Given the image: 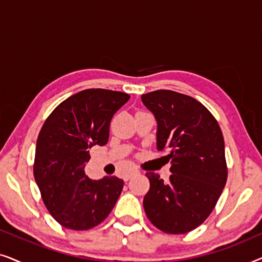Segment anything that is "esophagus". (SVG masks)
I'll return each mask as SVG.
<instances>
[{
	"label": "esophagus",
	"mask_w": 262,
	"mask_h": 262,
	"mask_svg": "<svg viewBox=\"0 0 262 262\" xmlns=\"http://www.w3.org/2000/svg\"><path fill=\"white\" fill-rule=\"evenodd\" d=\"M138 173H139L138 170H136V169H132V170L128 171V173H126V174L124 175V180H125V181H128V180H130V179H131L132 177H135V175H137Z\"/></svg>",
	"instance_id": "34e87169"
}]
</instances>
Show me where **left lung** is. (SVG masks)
Segmentation results:
<instances>
[{
  "label": "left lung",
  "mask_w": 262,
  "mask_h": 262,
  "mask_svg": "<svg viewBox=\"0 0 262 262\" xmlns=\"http://www.w3.org/2000/svg\"><path fill=\"white\" fill-rule=\"evenodd\" d=\"M157 120V149L168 151L169 180L145 175V214L161 231L186 234L204 223L228 179L224 138L212 113L191 96L159 89L142 95Z\"/></svg>",
  "instance_id": "left-lung-1"
}]
</instances>
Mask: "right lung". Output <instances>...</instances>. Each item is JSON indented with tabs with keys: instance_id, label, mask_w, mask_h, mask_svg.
<instances>
[{
	"instance_id": "obj_1",
	"label": "right lung",
	"mask_w": 262,
	"mask_h": 262,
	"mask_svg": "<svg viewBox=\"0 0 262 262\" xmlns=\"http://www.w3.org/2000/svg\"><path fill=\"white\" fill-rule=\"evenodd\" d=\"M130 95L84 89L60 102L38 135L34 179L51 216L64 228L89 230L107 218L124 187L116 177L92 180L84 174L89 149L105 145L114 113Z\"/></svg>"
}]
</instances>
